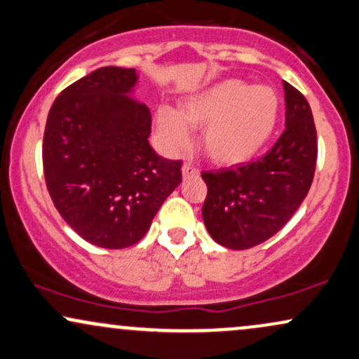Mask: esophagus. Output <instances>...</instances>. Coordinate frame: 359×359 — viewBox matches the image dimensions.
I'll use <instances>...</instances> for the list:
<instances>
[{"label": "esophagus", "mask_w": 359, "mask_h": 359, "mask_svg": "<svg viewBox=\"0 0 359 359\" xmlns=\"http://www.w3.org/2000/svg\"><path fill=\"white\" fill-rule=\"evenodd\" d=\"M198 174H201V170L196 165H192V163H185V165L182 167V175L187 179V177H197Z\"/></svg>", "instance_id": "esophagus-1"}]
</instances>
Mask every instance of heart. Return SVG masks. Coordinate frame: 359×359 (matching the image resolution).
I'll use <instances>...</instances> for the list:
<instances>
[{"label":"heart","instance_id":"heart-1","mask_svg":"<svg viewBox=\"0 0 359 359\" xmlns=\"http://www.w3.org/2000/svg\"><path fill=\"white\" fill-rule=\"evenodd\" d=\"M280 102L271 86L224 80L187 98L180 114L170 107L157 111V130L167 149L187 145L189 125L203 127L202 144L214 162L231 165L252 158L278 127Z\"/></svg>","mask_w":359,"mask_h":359}]
</instances>
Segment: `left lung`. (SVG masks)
I'll list each match as a JSON object with an SVG mask.
<instances>
[{"instance_id": "obj_1", "label": "left lung", "mask_w": 359, "mask_h": 359, "mask_svg": "<svg viewBox=\"0 0 359 359\" xmlns=\"http://www.w3.org/2000/svg\"><path fill=\"white\" fill-rule=\"evenodd\" d=\"M286 128L264 155L236 167L204 170L202 217L215 243L250 249L280 231L308 196L318 158L313 111L299 90L283 81Z\"/></svg>"}]
</instances>
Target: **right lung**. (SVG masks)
<instances>
[{
  "instance_id": "right-lung-1",
  "label": "right lung",
  "mask_w": 359,
  "mask_h": 359,
  "mask_svg": "<svg viewBox=\"0 0 359 359\" xmlns=\"http://www.w3.org/2000/svg\"><path fill=\"white\" fill-rule=\"evenodd\" d=\"M135 81L133 68H97L67 86L46 118V189L68 226L98 248L137 244L182 180V161L149 144L150 110L125 97Z\"/></svg>"
}]
</instances>
